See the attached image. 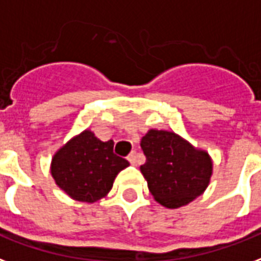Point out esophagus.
I'll list each match as a JSON object with an SVG mask.
<instances>
[{"mask_svg":"<svg viewBox=\"0 0 261 261\" xmlns=\"http://www.w3.org/2000/svg\"><path fill=\"white\" fill-rule=\"evenodd\" d=\"M127 160L133 164V166H135L137 163H138V154H137V152L135 150H133V152L128 154V157H127Z\"/></svg>","mask_w":261,"mask_h":261,"instance_id":"esophagus-1","label":"esophagus"}]
</instances>
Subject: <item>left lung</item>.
Here are the masks:
<instances>
[{
    "mask_svg": "<svg viewBox=\"0 0 261 261\" xmlns=\"http://www.w3.org/2000/svg\"><path fill=\"white\" fill-rule=\"evenodd\" d=\"M146 162L139 170L149 192L166 208H180L205 192L214 163L206 150L194 148L174 131L150 128L141 139Z\"/></svg>",
    "mask_w": 261,
    "mask_h": 261,
    "instance_id": "1",
    "label": "left lung"
}]
</instances>
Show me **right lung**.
<instances>
[{
  "label": "right lung",
  "mask_w": 261,
  "mask_h": 261,
  "mask_svg": "<svg viewBox=\"0 0 261 261\" xmlns=\"http://www.w3.org/2000/svg\"><path fill=\"white\" fill-rule=\"evenodd\" d=\"M128 162L113 153V141L102 142L90 130L75 135L51 157L56 185L72 200L93 202L104 198L116 175Z\"/></svg>",
  "instance_id": "right-lung-1"
}]
</instances>
